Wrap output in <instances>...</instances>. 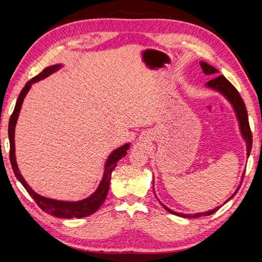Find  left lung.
Masks as SVG:
<instances>
[{"label":"left lung","mask_w":262,"mask_h":262,"mask_svg":"<svg viewBox=\"0 0 262 262\" xmlns=\"http://www.w3.org/2000/svg\"><path fill=\"white\" fill-rule=\"evenodd\" d=\"M200 66L202 68L203 74H205V75H212V76H215L214 78L210 79L209 82H207L205 86L208 88V89H210V90H212V91L219 92V94L223 96L224 98L229 101L230 105L232 106V110H233L234 114H236V118H237V121H238V125H239V132H241V135L243 137V140L245 141V143H246V157L248 158V157H250V154H251V150H252V133H251V129H250V123H248L247 111H246L245 104H244L241 95H239V92L236 90V88H234L232 84L230 83L228 79L223 76V75H219V76H216V75L219 74L220 72L215 67H212V66H210L209 63H207V62H205V61H200ZM244 174H245V170H244V172H243L241 184L238 185V187L236 188V190H234V193L228 199L227 201L223 203V205H225V203L229 202L234 196V195L237 194V192L239 190V188H241V185L243 183ZM154 181H155V179H154ZM154 181H152V183H154ZM154 193H155V188H154ZM155 195H156V194H155ZM156 198H157V195H156ZM159 202H161V201H159ZM161 205L164 207V209L167 210L168 212H171V214L177 215V216L184 217V219H198V217H201V216H209L211 214H214V212H216L221 208V206H217L216 208H214V209H210V210L205 211V212H196V214H184V212H177L174 210L170 209V208L166 207L165 205H163L162 202H161ZM223 205H222V206H223Z\"/></svg>","instance_id":"8db88e82"}]
</instances>
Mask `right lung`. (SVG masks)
<instances>
[{"label": "right lung", "mask_w": 262, "mask_h": 262, "mask_svg": "<svg viewBox=\"0 0 262 262\" xmlns=\"http://www.w3.org/2000/svg\"><path fill=\"white\" fill-rule=\"evenodd\" d=\"M62 67H63V64L57 63L45 68L40 74H38L37 76L33 77L32 79H30V81L25 84L23 90L20 91L14 112H12L10 120H9L8 134H9V141H10V163H11L12 170H14L16 178L19 180V183L24 186V188L28 190V193L32 196L33 200L37 202V205L40 207L43 211L55 217H60V219H83V217H86L89 215L94 214V212L98 210L100 206L104 203L110 189L111 174H112V171L114 170L115 166H117L118 162L127 155V150L130 148L129 142L122 144L121 147L114 149L113 151L108 155V157L104 164V173H103V177H101V180L98 185V187H97V189L91 195H89L88 198L82 199V200H78V201L55 200V199H50L35 193L23 178V176H21L18 165H17V162H16L15 128H16L17 120H18L19 112H20L21 105H23L25 96L28 95V92L30 91L32 84L41 81V79L48 77L50 75L56 73L57 70H60Z\"/></svg>", "instance_id": "obj_1"}]
</instances>
